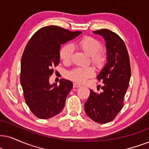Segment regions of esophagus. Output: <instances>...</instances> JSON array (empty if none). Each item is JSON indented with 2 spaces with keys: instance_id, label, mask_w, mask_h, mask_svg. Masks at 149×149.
<instances>
[{
  "instance_id": "obj_1",
  "label": "esophagus",
  "mask_w": 149,
  "mask_h": 149,
  "mask_svg": "<svg viewBox=\"0 0 149 149\" xmlns=\"http://www.w3.org/2000/svg\"><path fill=\"white\" fill-rule=\"evenodd\" d=\"M81 86H82V85H81V84H78V83H76V82H75V83H73V86H74V87L78 88V87H80Z\"/></svg>"
}]
</instances>
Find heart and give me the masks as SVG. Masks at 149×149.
I'll list each match as a JSON object with an SVG mask.
<instances>
[{
  "instance_id": "b5f03b06",
  "label": "heart",
  "mask_w": 149,
  "mask_h": 149,
  "mask_svg": "<svg viewBox=\"0 0 149 149\" xmlns=\"http://www.w3.org/2000/svg\"><path fill=\"white\" fill-rule=\"evenodd\" d=\"M73 47H78L87 55L91 56V63L97 67L100 68L106 61L104 53L100 51L102 44L98 40L93 37L85 36L78 41L76 44H66L60 50V58L65 63H69L72 59ZM95 71L91 67H76L69 73L71 80L78 82H84L88 78L94 75Z\"/></svg>"
}]
</instances>
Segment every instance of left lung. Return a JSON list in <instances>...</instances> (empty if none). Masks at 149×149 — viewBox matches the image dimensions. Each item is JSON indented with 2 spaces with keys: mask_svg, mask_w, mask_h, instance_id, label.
I'll use <instances>...</instances> for the list:
<instances>
[{
  "mask_svg": "<svg viewBox=\"0 0 149 149\" xmlns=\"http://www.w3.org/2000/svg\"><path fill=\"white\" fill-rule=\"evenodd\" d=\"M106 42L107 63L97 76L104 85L100 93L90 91L84 110L93 121L105 124L112 121L123 107V102L131 78V67L124 41L117 33L103 29L93 31Z\"/></svg>",
  "mask_w": 149,
  "mask_h": 149,
  "instance_id": "1",
  "label": "left lung"
}]
</instances>
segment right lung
Returning <instances> with one entry per match:
<instances>
[{"mask_svg":"<svg viewBox=\"0 0 149 149\" xmlns=\"http://www.w3.org/2000/svg\"><path fill=\"white\" fill-rule=\"evenodd\" d=\"M81 33L58 26H47L38 30L26 45L20 65V84L26 104L38 118H52L65 107L72 82L63 79L59 85L51 84L49 76L54 72L53 67L60 63L61 45Z\"/></svg>","mask_w":149,"mask_h":149,"instance_id":"1","label":"right lung"}]
</instances>
